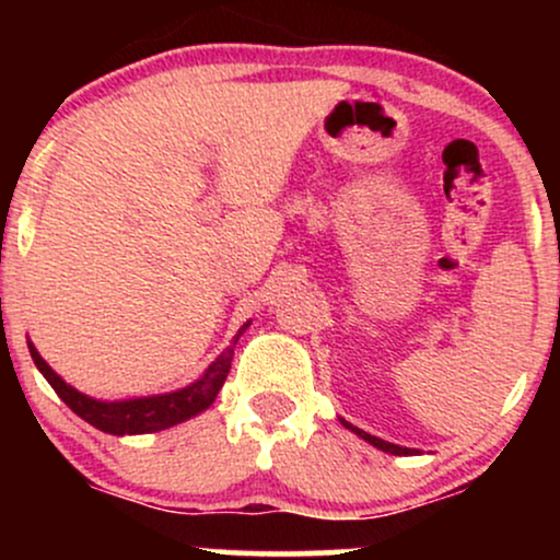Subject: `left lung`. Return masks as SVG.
I'll return each instance as SVG.
<instances>
[{
  "label": "left lung",
  "instance_id": "left-lung-1",
  "mask_svg": "<svg viewBox=\"0 0 560 560\" xmlns=\"http://www.w3.org/2000/svg\"><path fill=\"white\" fill-rule=\"evenodd\" d=\"M339 421H342V427H345V429H350L352 434H358V436H361V440L369 442V445H374L376 450H384V453H389V455H413V453H416L413 447L392 445V442H387V440H378V436L369 434V432H363V429H358V427H352L350 421H345V419H339Z\"/></svg>",
  "mask_w": 560,
  "mask_h": 560
}]
</instances>
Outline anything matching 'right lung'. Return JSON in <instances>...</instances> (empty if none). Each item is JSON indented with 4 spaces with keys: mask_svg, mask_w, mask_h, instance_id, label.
I'll return each instance as SVG.
<instances>
[{
    "mask_svg": "<svg viewBox=\"0 0 560 560\" xmlns=\"http://www.w3.org/2000/svg\"><path fill=\"white\" fill-rule=\"evenodd\" d=\"M253 320L242 326L236 331V337L231 339V345L213 363L205 369V374L195 378L191 384H186L182 389L163 392V395H147V397H128V400H96L79 392L75 387L55 374L52 365L38 355L34 342H28L31 358H34L36 369L42 371V376L52 384V389L60 395V400L73 410L75 416H81L83 421L92 423L94 429L105 434H150V432H163V429L176 427V423L195 419V416L208 410L215 402L218 392H221L223 382H226L231 358H234V347L240 342V337L249 329Z\"/></svg>",
    "mask_w": 560,
    "mask_h": 560,
    "instance_id": "1",
    "label": "right lung"
}]
</instances>
